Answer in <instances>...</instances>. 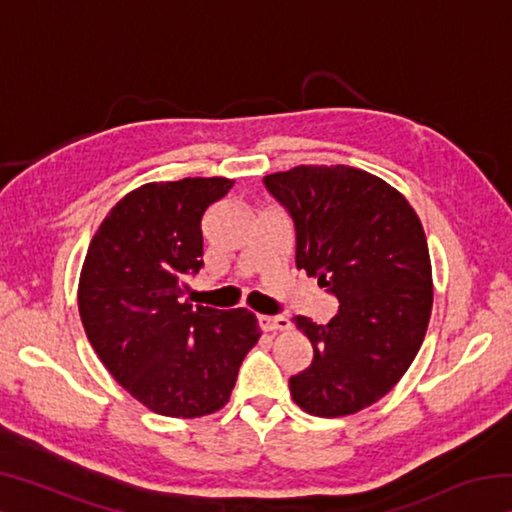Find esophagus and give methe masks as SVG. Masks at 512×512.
Masks as SVG:
<instances>
[{"label":"esophagus","mask_w":512,"mask_h":512,"mask_svg":"<svg viewBox=\"0 0 512 512\" xmlns=\"http://www.w3.org/2000/svg\"><path fill=\"white\" fill-rule=\"evenodd\" d=\"M257 323H259V327L264 329V332H277V329H289L291 327V320L287 316H282V314L257 316Z\"/></svg>","instance_id":"1"}]
</instances>
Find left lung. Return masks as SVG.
<instances>
[{
    "instance_id": "left-lung-1",
    "label": "left lung",
    "mask_w": 512,
    "mask_h": 512,
    "mask_svg": "<svg viewBox=\"0 0 512 512\" xmlns=\"http://www.w3.org/2000/svg\"><path fill=\"white\" fill-rule=\"evenodd\" d=\"M293 221L296 268L339 300L327 325L293 323L314 348L289 379L300 409L320 418L357 413L409 370L431 316V262L422 223L406 198L361 169L296 167L264 176Z\"/></svg>"
}]
</instances>
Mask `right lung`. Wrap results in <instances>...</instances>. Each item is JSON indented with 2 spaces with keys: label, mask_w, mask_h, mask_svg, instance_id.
I'll list each match as a JSON object with an SVG mask.
<instances>
[{
  "label": "right lung",
  "mask_w": 512,
  "mask_h": 512,
  "mask_svg": "<svg viewBox=\"0 0 512 512\" xmlns=\"http://www.w3.org/2000/svg\"><path fill=\"white\" fill-rule=\"evenodd\" d=\"M230 187L225 178L142 185L112 207L85 255L79 311L94 352L135 400L169 418L219 411L259 339L248 309L183 300L203 268V214Z\"/></svg>",
  "instance_id": "1"
}]
</instances>
